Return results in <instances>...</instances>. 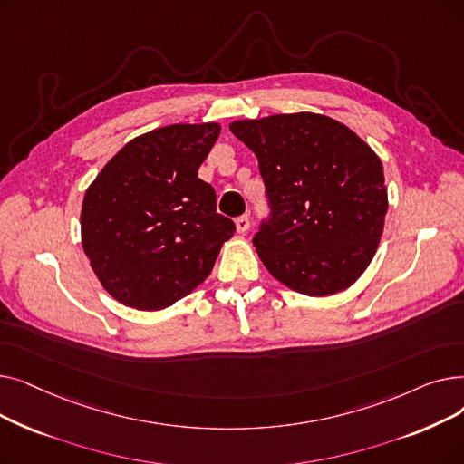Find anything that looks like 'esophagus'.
<instances>
[{
	"instance_id": "34e87169",
	"label": "esophagus",
	"mask_w": 464,
	"mask_h": 464,
	"mask_svg": "<svg viewBox=\"0 0 464 464\" xmlns=\"http://www.w3.org/2000/svg\"><path fill=\"white\" fill-rule=\"evenodd\" d=\"M250 218L246 216V214H242V216H238L237 219H235V226H237V231L238 233H246L248 229H250Z\"/></svg>"
}]
</instances>
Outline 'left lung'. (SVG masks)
<instances>
[{
	"label": "left lung",
	"mask_w": 464,
	"mask_h": 464,
	"mask_svg": "<svg viewBox=\"0 0 464 464\" xmlns=\"http://www.w3.org/2000/svg\"><path fill=\"white\" fill-rule=\"evenodd\" d=\"M229 128L256 154L265 184L271 212L254 246L266 271L310 297L350 287L376 254L387 212L374 150L344 124L314 112Z\"/></svg>",
	"instance_id": "1"
}]
</instances>
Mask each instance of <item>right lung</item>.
I'll list each match as a JSON object with an SVG mask.
<instances>
[{
  "label": "right lung",
  "instance_id": "add662e5",
  "mask_svg": "<svg viewBox=\"0 0 464 464\" xmlns=\"http://www.w3.org/2000/svg\"><path fill=\"white\" fill-rule=\"evenodd\" d=\"M218 124H173L130 140L86 189L82 248L109 294L137 310H161L212 271L233 219L198 177Z\"/></svg>",
  "mask_w": 464,
  "mask_h": 464
}]
</instances>
